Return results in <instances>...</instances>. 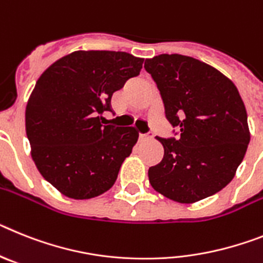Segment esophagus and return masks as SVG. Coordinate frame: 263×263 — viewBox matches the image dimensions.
<instances>
[{
    "mask_svg": "<svg viewBox=\"0 0 263 263\" xmlns=\"http://www.w3.org/2000/svg\"><path fill=\"white\" fill-rule=\"evenodd\" d=\"M154 138V135L152 134H148V135H143L140 134L139 135V140H149V139Z\"/></svg>",
    "mask_w": 263,
    "mask_h": 263,
    "instance_id": "34e87169",
    "label": "esophagus"
}]
</instances>
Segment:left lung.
Masks as SVG:
<instances>
[{
	"label": "left lung",
	"instance_id": "obj_1",
	"mask_svg": "<svg viewBox=\"0 0 263 263\" xmlns=\"http://www.w3.org/2000/svg\"><path fill=\"white\" fill-rule=\"evenodd\" d=\"M177 139L157 140L164 157L148 170L152 188L180 204H193L229 184L248 149L250 131L236 84L192 57L160 54L145 61Z\"/></svg>",
	"mask_w": 263,
	"mask_h": 263
}]
</instances>
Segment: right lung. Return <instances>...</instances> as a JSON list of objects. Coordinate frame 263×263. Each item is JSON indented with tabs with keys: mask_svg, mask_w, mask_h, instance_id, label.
I'll return each mask as SVG.
<instances>
[{
	"mask_svg": "<svg viewBox=\"0 0 263 263\" xmlns=\"http://www.w3.org/2000/svg\"><path fill=\"white\" fill-rule=\"evenodd\" d=\"M144 59L124 51L79 50L47 67L27 100L26 135L45 180L63 196L87 200L108 191L138 141L134 127L102 124L111 97Z\"/></svg>",
	"mask_w": 263,
	"mask_h": 263,
	"instance_id": "add662e5",
	"label": "right lung"
}]
</instances>
